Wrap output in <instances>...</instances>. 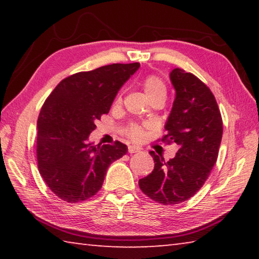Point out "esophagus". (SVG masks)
<instances>
[{"label":"esophagus","mask_w":259,"mask_h":259,"mask_svg":"<svg viewBox=\"0 0 259 259\" xmlns=\"http://www.w3.org/2000/svg\"><path fill=\"white\" fill-rule=\"evenodd\" d=\"M140 150H142V148H140L139 146H136V145H129L128 146L129 153H137V152H140Z\"/></svg>","instance_id":"esophagus-1"}]
</instances>
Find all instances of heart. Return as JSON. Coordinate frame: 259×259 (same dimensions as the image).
I'll use <instances>...</instances> for the list:
<instances>
[{
    "label": "heart",
    "instance_id": "1",
    "mask_svg": "<svg viewBox=\"0 0 259 259\" xmlns=\"http://www.w3.org/2000/svg\"><path fill=\"white\" fill-rule=\"evenodd\" d=\"M143 88H144V91H145V94H146L148 99L156 97V96H160V95L165 96V94H166L165 85L163 84V82H162L159 77L154 76V75L147 76L145 80L143 81ZM117 102H121L120 97L117 98ZM143 135H144L143 128L137 124L131 125L128 129V136L131 139L139 140L143 137Z\"/></svg>",
    "mask_w": 259,
    "mask_h": 259
}]
</instances>
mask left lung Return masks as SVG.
I'll return each mask as SVG.
<instances>
[{
  "mask_svg": "<svg viewBox=\"0 0 259 259\" xmlns=\"http://www.w3.org/2000/svg\"><path fill=\"white\" fill-rule=\"evenodd\" d=\"M176 91L162 142L179 150L169 161L151 151L154 169L139 179L140 190L163 205L184 202L203 186L217 161L223 121L214 96L204 83L182 68L170 72Z\"/></svg>",
  "mask_w": 259,
  "mask_h": 259,
  "instance_id": "obj_1",
  "label": "left lung"
}]
</instances>
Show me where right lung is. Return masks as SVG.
I'll list each match as a JSON object with an SVG mask.
<instances>
[{
	"instance_id": "right-lung-1",
	"label": "right lung",
	"mask_w": 259,
	"mask_h": 259,
	"mask_svg": "<svg viewBox=\"0 0 259 259\" xmlns=\"http://www.w3.org/2000/svg\"><path fill=\"white\" fill-rule=\"evenodd\" d=\"M139 63L112 64L64 78L43 104L37 119V165L48 187L66 202L76 203L97 193L114 161L128 147L95 145L89 135L107 114L121 87Z\"/></svg>"
}]
</instances>
